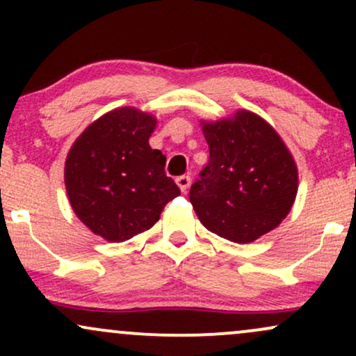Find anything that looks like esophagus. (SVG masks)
Instances as JSON below:
<instances>
[{"mask_svg": "<svg viewBox=\"0 0 356 356\" xmlns=\"http://www.w3.org/2000/svg\"><path fill=\"white\" fill-rule=\"evenodd\" d=\"M175 184H177L179 189H181L184 194H186L187 189H189V186H191V177H189V175H181V177L175 179Z\"/></svg>", "mask_w": 356, "mask_h": 356, "instance_id": "1", "label": "esophagus"}]
</instances>
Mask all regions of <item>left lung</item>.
<instances>
[{
    "label": "left lung",
    "instance_id": "obj_1",
    "mask_svg": "<svg viewBox=\"0 0 356 356\" xmlns=\"http://www.w3.org/2000/svg\"><path fill=\"white\" fill-rule=\"evenodd\" d=\"M201 125L209 162L189 199L204 227L239 244L276 229L298 192L296 162L280 134L249 110Z\"/></svg>",
    "mask_w": 356,
    "mask_h": 356
}]
</instances>
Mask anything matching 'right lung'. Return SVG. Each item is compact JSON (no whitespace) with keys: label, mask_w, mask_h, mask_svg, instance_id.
<instances>
[{"label":"right lung","mask_w":356,"mask_h":356,"mask_svg":"<svg viewBox=\"0 0 356 356\" xmlns=\"http://www.w3.org/2000/svg\"><path fill=\"white\" fill-rule=\"evenodd\" d=\"M157 118L122 107L92 122L65 161L73 212L93 234L124 243L154 226L181 194L165 175V155L149 145Z\"/></svg>","instance_id":"1"}]
</instances>
